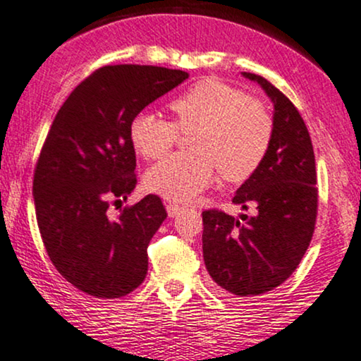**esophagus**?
I'll use <instances>...</instances> for the list:
<instances>
[{
  "instance_id": "esophagus-1",
  "label": "esophagus",
  "mask_w": 361,
  "mask_h": 361,
  "mask_svg": "<svg viewBox=\"0 0 361 361\" xmlns=\"http://www.w3.org/2000/svg\"><path fill=\"white\" fill-rule=\"evenodd\" d=\"M166 212H168V216H176V214L181 213V207L176 203H166Z\"/></svg>"
}]
</instances>
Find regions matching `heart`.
<instances>
[{"label": "heart", "mask_w": 361, "mask_h": 361, "mask_svg": "<svg viewBox=\"0 0 361 361\" xmlns=\"http://www.w3.org/2000/svg\"><path fill=\"white\" fill-rule=\"evenodd\" d=\"M175 121L140 111L130 123L135 152L154 159L170 152L178 130L188 136L190 153H175L147 173V186L173 202L186 203L213 183L241 181L253 175L273 138V118L258 99L218 80H202L168 104Z\"/></svg>", "instance_id": "obj_1"}]
</instances>
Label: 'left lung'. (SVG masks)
<instances>
[{
    "label": "left lung",
    "instance_id": "obj_1",
    "mask_svg": "<svg viewBox=\"0 0 361 361\" xmlns=\"http://www.w3.org/2000/svg\"><path fill=\"white\" fill-rule=\"evenodd\" d=\"M243 76L257 81L275 106L267 157L231 200L258 213L243 214L240 223L221 209H204L203 258L218 288L257 296L275 290L298 268L317 223L318 188L312 138L298 109L263 76Z\"/></svg>",
    "mask_w": 361,
    "mask_h": 361
}]
</instances>
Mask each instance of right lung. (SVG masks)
Segmentation results:
<instances>
[{
	"mask_svg": "<svg viewBox=\"0 0 361 361\" xmlns=\"http://www.w3.org/2000/svg\"><path fill=\"white\" fill-rule=\"evenodd\" d=\"M188 78L152 65H108L81 81L59 108L36 161V220L54 268L97 298H120L143 283L148 245L166 209L147 195L109 220V202L136 186L130 123Z\"/></svg>",
	"mask_w": 361,
	"mask_h": 361,
	"instance_id": "right-lung-1",
	"label": "right lung"
}]
</instances>
